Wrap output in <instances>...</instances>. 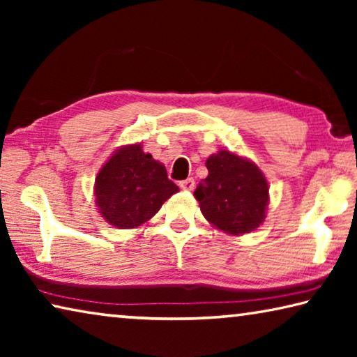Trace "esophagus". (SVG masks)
Wrapping results in <instances>:
<instances>
[{
	"instance_id": "34e87169",
	"label": "esophagus",
	"mask_w": 357,
	"mask_h": 357,
	"mask_svg": "<svg viewBox=\"0 0 357 357\" xmlns=\"http://www.w3.org/2000/svg\"><path fill=\"white\" fill-rule=\"evenodd\" d=\"M179 187H181V189H183V190H192L193 187H195V181H193L192 178H187V179H184V181H181Z\"/></svg>"
}]
</instances>
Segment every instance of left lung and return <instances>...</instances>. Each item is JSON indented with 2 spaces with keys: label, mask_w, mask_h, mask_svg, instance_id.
<instances>
[{
  "label": "left lung",
  "mask_w": 357,
  "mask_h": 357,
  "mask_svg": "<svg viewBox=\"0 0 357 357\" xmlns=\"http://www.w3.org/2000/svg\"><path fill=\"white\" fill-rule=\"evenodd\" d=\"M208 176L193 195L211 225L233 236L250 233L264 222L269 187L252 160L229 151L208 157Z\"/></svg>",
  "instance_id": "1"
}]
</instances>
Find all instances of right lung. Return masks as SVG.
<instances>
[{
    "label": "right lung",
    "instance_id": "right-lung-1",
    "mask_svg": "<svg viewBox=\"0 0 357 357\" xmlns=\"http://www.w3.org/2000/svg\"><path fill=\"white\" fill-rule=\"evenodd\" d=\"M179 187L165 167L143 153L142 144L121 146L96 176V206L105 222L119 229L137 228L157 214Z\"/></svg>",
    "mask_w": 357,
    "mask_h": 357
}]
</instances>
